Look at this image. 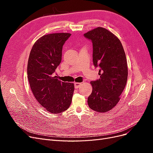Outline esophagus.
Listing matches in <instances>:
<instances>
[{"label":"esophagus","instance_id":"obj_1","mask_svg":"<svg viewBox=\"0 0 153 153\" xmlns=\"http://www.w3.org/2000/svg\"><path fill=\"white\" fill-rule=\"evenodd\" d=\"M74 84H75V89H78V88H79V87H80V85H82V83H80V82H75Z\"/></svg>","mask_w":153,"mask_h":153}]
</instances>
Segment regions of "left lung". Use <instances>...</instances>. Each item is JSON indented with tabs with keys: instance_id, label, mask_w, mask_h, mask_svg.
Listing matches in <instances>:
<instances>
[{
	"instance_id": "1",
	"label": "left lung",
	"mask_w": 153,
	"mask_h": 153,
	"mask_svg": "<svg viewBox=\"0 0 153 153\" xmlns=\"http://www.w3.org/2000/svg\"><path fill=\"white\" fill-rule=\"evenodd\" d=\"M84 36L91 40L93 64L100 68V79L91 82L92 91L88 97V105L98 112H108L117 104L126 85V54L117 37L103 27H97Z\"/></svg>"
}]
</instances>
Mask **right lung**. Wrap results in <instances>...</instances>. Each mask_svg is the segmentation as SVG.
<instances>
[{
	"label": "right lung",
	"mask_w": 153,
	"mask_h": 153,
	"mask_svg": "<svg viewBox=\"0 0 153 153\" xmlns=\"http://www.w3.org/2000/svg\"><path fill=\"white\" fill-rule=\"evenodd\" d=\"M71 34L54 33L36 41L30 52L27 75L34 97L47 112L59 114L70 106L73 83L59 80L53 75L62 60V46Z\"/></svg>",
	"instance_id": "right-lung-1"
}]
</instances>
